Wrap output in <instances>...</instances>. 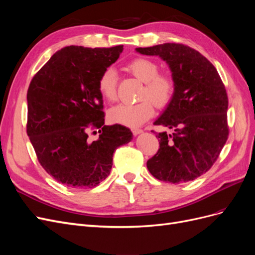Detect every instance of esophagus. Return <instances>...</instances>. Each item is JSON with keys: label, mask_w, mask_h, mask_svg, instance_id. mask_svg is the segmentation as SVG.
Wrapping results in <instances>:
<instances>
[{"label": "esophagus", "mask_w": 255, "mask_h": 255, "mask_svg": "<svg viewBox=\"0 0 255 255\" xmlns=\"http://www.w3.org/2000/svg\"><path fill=\"white\" fill-rule=\"evenodd\" d=\"M143 130L141 129V128H132V133L136 136V135H138V134H140V133H142Z\"/></svg>", "instance_id": "34e87169"}]
</instances>
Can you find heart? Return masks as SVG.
<instances>
[{
    "mask_svg": "<svg viewBox=\"0 0 255 255\" xmlns=\"http://www.w3.org/2000/svg\"><path fill=\"white\" fill-rule=\"evenodd\" d=\"M126 69L143 83L140 92L141 101L136 104H119L109 111V119L113 123L130 128L139 127L154 114V105L159 109L171 102L175 92V80L168 71H158L155 60L148 57H135L127 64ZM98 90L107 101L117 97V73L106 68L98 80Z\"/></svg>",
    "mask_w": 255,
    "mask_h": 255,
    "instance_id": "obj_1",
    "label": "heart"
}]
</instances>
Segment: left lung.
Masks as SVG:
<instances>
[{"mask_svg":"<svg viewBox=\"0 0 255 255\" xmlns=\"http://www.w3.org/2000/svg\"><path fill=\"white\" fill-rule=\"evenodd\" d=\"M136 51L166 60L175 80L173 99L154 122L174 133L156 135L159 149L146 167L159 181H194L210 170L228 139L225 85L211 61L188 45L163 43Z\"/></svg>","mask_w":255,"mask_h":255,"instance_id":"1","label":"left lung"}]
</instances>
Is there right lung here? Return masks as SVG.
<instances>
[{
	"label": "right lung",
	"instance_id": "1",
	"mask_svg": "<svg viewBox=\"0 0 255 255\" xmlns=\"http://www.w3.org/2000/svg\"><path fill=\"white\" fill-rule=\"evenodd\" d=\"M123 45L57 51L30 81L26 133L42 168L73 188L96 187L109 176L118 146L132 139L121 125L104 126L100 75L119 58ZM99 129L98 141L88 132Z\"/></svg>",
	"mask_w": 255,
	"mask_h": 255
}]
</instances>
